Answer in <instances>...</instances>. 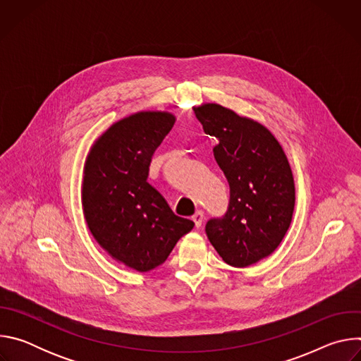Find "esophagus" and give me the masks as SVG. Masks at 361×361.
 I'll list each match as a JSON object with an SVG mask.
<instances>
[{
    "mask_svg": "<svg viewBox=\"0 0 361 361\" xmlns=\"http://www.w3.org/2000/svg\"><path fill=\"white\" fill-rule=\"evenodd\" d=\"M202 220H204V213L201 212V210H198L194 216H192V221H194V226L197 227V228H200L201 227V224H202Z\"/></svg>",
    "mask_w": 361,
    "mask_h": 361,
    "instance_id": "1",
    "label": "esophagus"
}]
</instances>
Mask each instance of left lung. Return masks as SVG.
<instances>
[{
	"label": "left lung",
	"mask_w": 361,
	"mask_h": 361,
	"mask_svg": "<svg viewBox=\"0 0 361 361\" xmlns=\"http://www.w3.org/2000/svg\"><path fill=\"white\" fill-rule=\"evenodd\" d=\"M204 133L216 137L214 159L230 185L228 210L205 233L221 259L248 267L269 257L293 219L295 188L283 147L269 128L220 104L194 107Z\"/></svg>",
	"instance_id": "obj_1"
}]
</instances>
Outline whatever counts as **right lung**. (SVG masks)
I'll return each mask as SVG.
<instances>
[{"instance_id": "1", "label": "right lung", "mask_w": 361, "mask_h": 361, "mask_svg": "<svg viewBox=\"0 0 361 361\" xmlns=\"http://www.w3.org/2000/svg\"><path fill=\"white\" fill-rule=\"evenodd\" d=\"M174 123L167 111L131 114L97 138L84 166L81 198L91 234L114 260L141 273L163 264L194 227L147 181L152 154Z\"/></svg>"}]
</instances>
